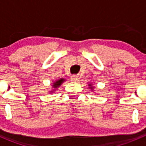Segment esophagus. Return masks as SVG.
<instances>
[{"mask_svg": "<svg viewBox=\"0 0 146 146\" xmlns=\"http://www.w3.org/2000/svg\"><path fill=\"white\" fill-rule=\"evenodd\" d=\"M79 79H80L79 77L78 76H76V75H73L71 76V80L74 82H78L79 80Z\"/></svg>", "mask_w": 146, "mask_h": 146, "instance_id": "34e87169", "label": "esophagus"}]
</instances>
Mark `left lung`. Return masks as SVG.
Returning a JSON list of instances; mask_svg holds the SVG:
<instances>
[{
	"instance_id": "8db88e82",
	"label": "left lung",
	"mask_w": 146,
	"mask_h": 146,
	"mask_svg": "<svg viewBox=\"0 0 146 146\" xmlns=\"http://www.w3.org/2000/svg\"><path fill=\"white\" fill-rule=\"evenodd\" d=\"M90 85V86H91V85Z\"/></svg>"
}]
</instances>
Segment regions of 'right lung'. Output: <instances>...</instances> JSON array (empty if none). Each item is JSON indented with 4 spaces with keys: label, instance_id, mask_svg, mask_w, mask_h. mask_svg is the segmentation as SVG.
<instances>
[{
    "label": "right lung",
    "instance_id": "right-lung-1",
    "mask_svg": "<svg viewBox=\"0 0 146 146\" xmlns=\"http://www.w3.org/2000/svg\"><path fill=\"white\" fill-rule=\"evenodd\" d=\"M64 79H63V78H61V79H60V80H57V81L56 82H54V85H54V88H56L57 87L59 86V85H61V84L62 83V82H64Z\"/></svg>",
    "mask_w": 146,
    "mask_h": 146
}]
</instances>
